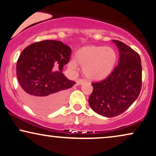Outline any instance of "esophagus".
<instances>
[{
  "instance_id": "obj_1",
  "label": "esophagus",
  "mask_w": 156,
  "mask_h": 156,
  "mask_svg": "<svg viewBox=\"0 0 156 156\" xmlns=\"http://www.w3.org/2000/svg\"><path fill=\"white\" fill-rule=\"evenodd\" d=\"M85 82L84 80H82V79H79V80H76V84L77 85H82Z\"/></svg>"
}]
</instances>
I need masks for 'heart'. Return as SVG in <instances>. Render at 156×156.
Returning <instances> with one entry per match:
<instances>
[{"label":"heart","instance_id":"heart-1","mask_svg":"<svg viewBox=\"0 0 156 156\" xmlns=\"http://www.w3.org/2000/svg\"><path fill=\"white\" fill-rule=\"evenodd\" d=\"M116 61V53L109 47L89 45L83 47L76 52L75 60L69 63V67L76 69L77 64L83 68L84 76L91 80H101L110 74Z\"/></svg>","mask_w":156,"mask_h":156}]
</instances>
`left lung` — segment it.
<instances>
[{
  "label": "left lung",
  "mask_w": 156,
  "mask_h": 156,
  "mask_svg": "<svg viewBox=\"0 0 156 156\" xmlns=\"http://www.w3.org/2000/svg\"><path fill=\"white\" fill-rule=\"evenodd\" d=\"M119 51L118 65L107 78L92 83L89 104L101 116L114 117L127 110L139 95L142 84L140 57L129 46L113 40Z\"/></svg>",
  "instance_id": "left-lung-1"
}]
</instances>
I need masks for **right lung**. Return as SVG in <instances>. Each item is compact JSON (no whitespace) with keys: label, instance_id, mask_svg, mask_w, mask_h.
I'll return each mask as SVG.
<instances>
[{"label":"right lung","instance_id":"1","mask_svg":"<svg viewBox=\"0 0 156 156\" xmlns=\"http://www.w3.org/2000/svg\"><path fill=\"white\" fill-rule=\"evenodd\" d=\"M71 52L61 41L42 40L20 53L16 65L20 92L35 112H52L65 102L67 89L75 84L62 73Z\"/></svg>","mask_w":156,"mask_h":156}]
</instances>
